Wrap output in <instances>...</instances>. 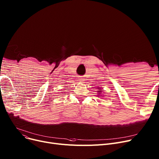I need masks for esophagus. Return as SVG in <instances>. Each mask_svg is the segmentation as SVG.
Returning a JSON list of instances; mask_svg holds the SVG:
<instances>
[{
  "instance_id": "34e87169",
  "label": "esophagus",
  "mask_w": 159,
  "mask_h": 159,
  "mask_svg": "<svg viewBox=\"0 0 159 159\" xmlns=\"http://www.w3.org/2000/svg\"><path fill=\"white\" fill-rule=\"evenodd\" d=\"M79 79L80 81H82V82L84 81V77H80Z\"/></svg>"
}]
</instances>
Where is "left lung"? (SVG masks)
Masks as SVG:
<instances>
[{
    "label": "left lung",
    "instance_id": "8db88e82",
    "mask_svg": "<svg viewBox=\"0 0 159 159\" xmlns=\"http://www.w3.org/2000/svg\"><path fill=\"white\" fill-rule=\"evenodd\" d=\"M100 91V92H101V91Z\"/></svg>",
    "mask_w": 159,
    "mask_h": 159
}]
</instances>
